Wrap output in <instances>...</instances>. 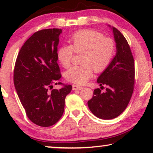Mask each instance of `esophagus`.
<instances>
[{
	"instance_id": "obj_1",
	"label": "esophagus",
	"mask_w": 153,
	"mask_h": 153,
	"mask_svg": "<svg viewBox=\"0 0 153 153\" xmlns=\"http://www.w3.org/2000/svg\"><path fill=\"white\" fill-rule=\"evenodd\" d=\"M83 88L82 86L79 85H76V84H73L72 85V90L73 91H76V90H81Z\"/></svg>"
}]
</instances>
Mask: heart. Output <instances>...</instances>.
<instances>
[{"instance_id":"b5f03b06","label":"heart","mask_w":153,"mask_h":153,"mask_svg":"<svg viewBox=\"0 0 153 153\" xmlns=\"http://www.w3.org/2000/svg\"><path fill=\"white\" fill-rule=\"evenodd\" d=\"M70 45L60 47L57 52L58 61L65 68L72 65L74 53H83L82 65L74 66L65 72V78L71 82L84 84L93 76V72H103L110 65L116 51L114 40L93 30L75 33L70 39Z\"/></svg>"}]
</instances>
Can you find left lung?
<instances>
[{
	"instance_id": "obj_1",
	"label": "left lung",
	"mask_w": 153,
	"mask_h": 153,
	"mask_svg": "<svg viewBox=\"0 0 153 153\" xmlns=\"http://www.w3.org/2000/svg\"><path fill=\"white\" fill-rule=\"evenodd\" d=\"M116 43V55L110 65L97 79L100 88L94 90L88 102L89 109L97 118L110 120L122 114L128 105L135 81L134 60L130 47L123 35L112 28ZM106 86L104 92L101 90Z\"/></svg>"
}]
</instances>
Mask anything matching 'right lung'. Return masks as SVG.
Listing matches in <instances>:
<instances>
[{
	"label": "right lung",
	"mask_w": 153,
	"mask_h": 153,
	"mask_svg": "<svg viewBox=\"0 0 153 153\" xmlns=\"http://www.w3.org/2000/svg\"><path fill=\"white\" fill-rule=\"evenodd\" d=\"M61 29L35 32L21 48L14 69V83L28 118L40 127L56 124L64 112L65 100L72 89L63 84L58 65ZM53 84L62 85L59 90Z\"/></svg>",
	"instance_id": "obj_1"
}]
</instances>
